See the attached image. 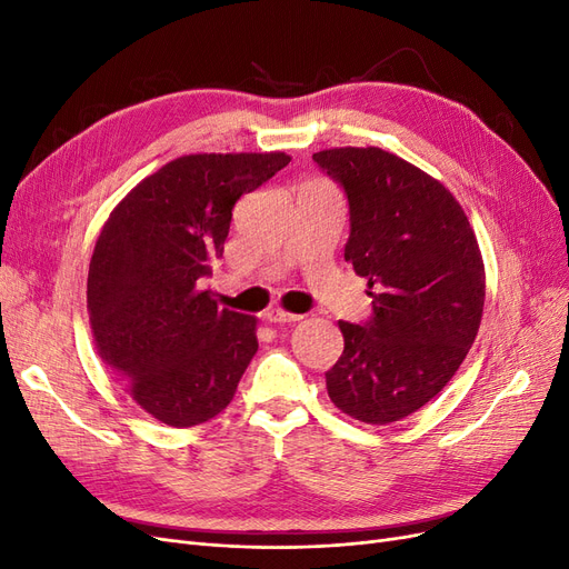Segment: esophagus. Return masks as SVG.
Masks as SVG:
<instances>
[{
  "instance_id": "esophagus-1",
  "label": "esophagus",
  "mask_w": 569,
  "mask_h": 569,
  "mask_svg": "<svg viewBox=\"0 0 569 569\" xmlns=\"http://www.w3.org/2000/svg\"><path fill=\"white\" fill-rule=\"evenodd\" d=\"M263 318L268 322H297V320H301L299 313H287V311H282V308H268Z\"/></svg>"
}]
</instances>
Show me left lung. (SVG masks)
<instances>
[{
  "mask_svg": "<svg viewBox=\"0 0 569 569\" xmlns=\"http://www.w3.org/2000/svg\"><path fill=\"white\" fill-rule=\"evenodd\" d=\"M349 201L343 258L368 280L372 316L339 322L343 353L325 372L347 416L389 425L422 408L468 356L485 308L470 220L439 180L380 147L313 153Z\"/></svg>",
  "mask_w": 569,
  "mask_h": 569,
  "instance_id": "1",
  "label": "left lung"
}]
</instances>
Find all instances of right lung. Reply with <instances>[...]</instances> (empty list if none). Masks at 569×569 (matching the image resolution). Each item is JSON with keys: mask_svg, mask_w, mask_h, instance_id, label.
<instances>
[{"mask_svg": "<svg viewBox=\"0 0 569 569\" xmlns=\"http://www.w3.org/2000/svg\"><path fill=\"white\" fill-rule=\"evenodd\" d=\"M287 163L282 151L189 153L144 178L101 228L88 274L97 353L170 427L226 410L258 351L256 318L218 308L201 280L222 256L237 199Z\"/></svg>", "mask_w": 569, "mask_h": 569, "instance_id": "1", "label": "right lung"}]
</instances>
